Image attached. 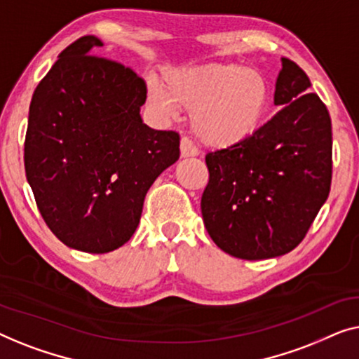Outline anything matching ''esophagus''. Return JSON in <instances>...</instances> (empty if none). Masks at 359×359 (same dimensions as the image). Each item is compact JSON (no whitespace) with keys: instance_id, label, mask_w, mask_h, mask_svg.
Instances as JSON below:
<instances>
[{"instance_id":"34e87169","label":"esophagus","mask_w":359,"mask_h":359,"mask_svg":"<svg viewBox=\"0 0 359 359\" xmlns=\"http://www.w3.org/2000/svg\"><path fill=\"white\" fill-rule=\"evenodd\" d=\"M198 148L191 143L190 138H187V136H184V138L180 140V154L182 158H194V156H198Z\"/></svg>"}]
</instances>
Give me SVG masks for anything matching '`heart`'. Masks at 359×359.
<instances>
[{
	"label": "heart",
	"instance_id": "obj_1",
	"mask_svg": "<svg viewBox=\"0 0 359 359\" xmlns=\"http://www.w3.org/2000/svg\"><path fill=\"white\" fill-rule=\"evenodd\" d=\"M149 102L163 114H191V127L205 144L229 148L249 140L265 123L271 88L257 69L241 65H205L165 73L163 89H149Z\"/></svg>",
	"mask_w": 359,
	"mask_h": 359
}]
</instances>
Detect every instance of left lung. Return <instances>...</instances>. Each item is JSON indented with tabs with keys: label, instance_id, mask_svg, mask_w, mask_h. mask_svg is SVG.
I'll return each mask as SVG.
<instances>
[{
	"label": "left lung",
	"instance_id": "1",
	"mask_svg": "<svg viewBox=\"0 0 359 359\" xmlns=\"http://www.w3.org/2000/svg\"><path fill=\"white\" fill-rule=\"evenodd\" d=\"M311 81L281 58L275 105L252 138L206 154L201 216L215 244L244 260L271 259L301 244L330 194L332 120Z\"/></svg>",
	"mask_w": 359,
	"mask_h": 359
}]
</instances>
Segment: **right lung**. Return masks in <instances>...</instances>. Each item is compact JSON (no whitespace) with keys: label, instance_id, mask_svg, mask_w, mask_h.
<instances>
[{"label":"right lung","instance_id":"1","mask_svg":"<svg viewBox=\"0 0 359 359\" xmlns=\"http://www.w3.org/2000/svg\"><path fill=\"white\" fill-rule=\"evenodd\" d=\"M84 35L60 53L34 90L24 168L50 231L72 249L105 254L130 241L158 175L180 156V136L143 123L146 83L90 55Z\"/></svg>","mask_w":359,"mask_h":359}]
</instances>
